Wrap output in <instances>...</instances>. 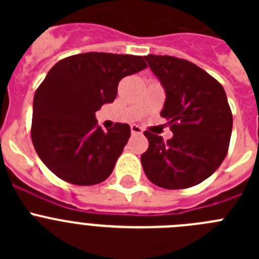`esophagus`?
I'll list each match as a JSON object with an SVG mask.
<instances>
[{"label":"esophagus","mask_w":259,"mask_h":259,"mask_svg":"<svg viewBox=\"0 0 259 259\" xmlns=\"http://www.w3.org/2000/svg\"><path fill=\"white\" fill-rule=\"evenodd\" d=\"M131 134L132 135H140V134H143V130H141V128L139 127V125L132 124L131 125Z\"/></svg>","instance_id":"34e87169"}]
</instances>
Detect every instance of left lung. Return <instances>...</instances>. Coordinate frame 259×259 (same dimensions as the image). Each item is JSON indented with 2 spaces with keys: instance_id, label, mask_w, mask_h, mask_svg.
I'll return each mask as SVG.
<instances>
[{
  "instance_id": "8db88e82",
  "label": "left lung",
  "mask_w": 259,
  "mask_h": 259,
  "mask_svg": "<svg viewBox=\"0 0 259 259\" xmlns=\"http://www.w3.org/2000/svg\"><path fill=\"white\" fill-rule=\"evenodd\" d=\"M161 80L166 101L161 111L174 136L166 143L145 131L149 148L141 155L145 175L164 189L200 184L218 170L228 153L232 111L218 80L187 59L145 56Z\"/></svg>"
}]
</instances>
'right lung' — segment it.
I'll return each mask as SVG.
<instances>
[{
  "label": "right lung",
  "mask_w": 259,
  "mask_h": 259,
  "mask_svg": "<svg viewBox=\"0 0 259 259\" xmlns=\"http://www.w3.org/2000/svg\"><path fill=\"white\" fill-rule=\"evenodd\" d=\"M146 67L141 56L92 52L63 58L50 68L33 98L31 139L54 175L76 185L109 178L131 128L115 123L105 132L95 113L115 100L123 77Z\"/></svg>",
  "instance_id": "obj_1"
}]
</instances>
